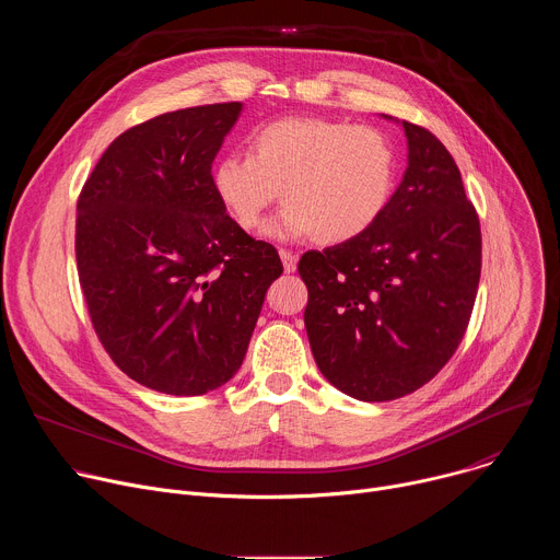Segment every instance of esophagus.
Returning <instances> with one entry per match:
<instances>
[{"instance_id": "esophagus-1", "label": "esophagus", "mask_w": 560, "mask_h": 560, "mask_svg": "<svg viewBox=\"0 0 560 560\" xmlns=\"http://www.w3.org/2000/svg\"><path fill=\"white\" fill-rule=\"evenodd\" d=\"M279 257H281V261H283V270H285V272H294V270H296V255H292L290 250L281 248V250H279Z\"/></svg>"}]
</instances>
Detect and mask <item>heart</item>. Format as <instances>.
Masks as SVG:
<instances>
[{
	"label": "heart",
	"instance_id": "obj_1",
	"mask_svg": "<svg viewBox=\"0 0 560 560\" xmlns=\"http://www.w3.org/2000/svg\"><path fill=\"white\" fill-rule=\"evenodd\" d=\"M248 152L225 154L212 173L219 201L244 230L281 195L270 234L343 244L378 221L394 190V145L368 124L283 117L255 130Z\"/></svg>",
	"mask_w": 560,
	"mask_h": 560
}]
</instances>
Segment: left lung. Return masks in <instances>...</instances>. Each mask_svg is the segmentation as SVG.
<instances>
[{
    "label": "left lung",
    "mask_w": 560,
    "mask_h": 560,
    "mask_svg": "<svg viewBox=\"0 0 560 560\" xmlns=\"http://www.w3.org/2000/svg\"><path fill=\"white\" fill-rule=\"evenodd\" d=\"M408 171L363 234L299 259L303 322L322 374L359 401H392L456 352L481 279V223L447 148L404 121Z\"/></svg>",
    "instance_id": "1"
}]
</instances>
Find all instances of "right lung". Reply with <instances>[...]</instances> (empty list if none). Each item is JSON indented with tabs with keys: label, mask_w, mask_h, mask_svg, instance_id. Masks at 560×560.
I'll return each mask as SVG.
<instances>
[{
	"label": "right lung",
	"mask_w": 560,
	"mask_h": 560,
	"mask_svg": "<svg viewBox=\"0 0 560 560\" xmlns=\"http://www.w3.org/2000/svg\"><path fill=\"white\" fill-rule=\"evenodd\" d=\"M238 113V102L208 104L128 128L77 199V272L97 339L124 374L164 394L201 396L236 374L283 272L212 186Z\"/></svg>",
	"instance_id": "obj_1"
}]
</instances>
